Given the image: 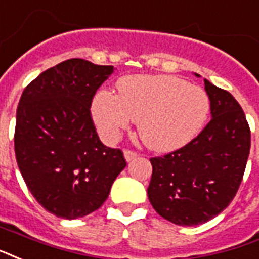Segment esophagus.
I'll use <instances>...</instances> for the list:
<instances>
[{"label": "esophagus", "instance_id": "34e87169", "mask_svg": "<svg viewBox=\"0 0 259 259\" xmlns=\"http://www.w3.org/2000/svg\"><path fill=\"white\" fill-rule=\"evenodd\" d=\"M137 152H134V151H130V149H126L125 151V159L126 161H132L133 159H136L137 157Z\"/></svg>", "mask_w": 259, "mask_h": 259}]
</instances>
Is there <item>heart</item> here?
<instances>
[{"mask_svg":"<svg viewBox=\"0 0 259 259\" xmlns=\"http://www.w3.org/2000/svg\"><path fill=\"white\" fill-rule=\"evenodd\" d=\"M208 95L175 76H127L118 95L103 91L92 104L94 118L106 136L137 121V132L149 149L168 152L200 133L209 115Z\"/></svg>","mask_w":259,"mask_h":259,"instance_id":"1","label":"heart"}]
</instances>
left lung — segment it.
<instances>
[{
	"label": "left lung",
	"instance_id": "8db88e82",
	"mask_svg": "<svg viewBox=\"0 0 259 259\" xmlns=\"http://www.w3.org/2000/svg\"><path fill=\"white\" fill-rule=\"evenodd\" d=\"M204 81L212 119L185 147L151 157L148 198L177 226H198L222 213L236 195L250 153L251 134L240 104L228 91Z\"/></svg>",
	"mask_w": 259,
	"mask_h": 259
}]
</instances>
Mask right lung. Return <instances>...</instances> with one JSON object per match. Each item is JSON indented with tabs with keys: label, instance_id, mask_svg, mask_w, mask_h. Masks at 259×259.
Segmentation results:
<instances>
[{
	"label": "right lung",
	"instance_id": "add662e5",
	"mask_svg": "<svg viewBox=\"0 0 259 259\" xmlns=\"http://www.w3.org/2000/svg\"><path fill=\"white\" fill-rule=\"evenodd\" d=\"M114 66L66 59L31 81L16 114L15 153L25 185L43 208L73 220L99 209L126 167L121 149L106 147L91 104Z\"/></svg>",
	"mask_w": 259,
	"mask_h": 259
}]
</instances>
